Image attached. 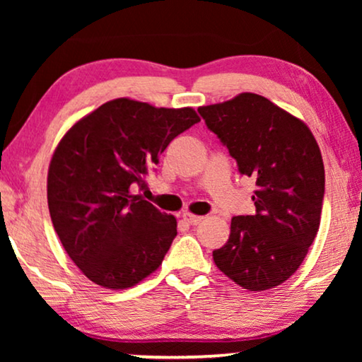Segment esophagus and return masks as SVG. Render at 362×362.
Returning a JSON list of instances; mask_svg holds the SVG:
<instances>
[{
    "instance_id": "34e87169",
    "label": "esophagus",
    "mask_w": 362,
    "mask_h": 362,
    "mask_svg": "<svg viewBox=\"0 0 362 362\" xmlns=\"http://www.w3.org/2000/svg\"><path fill=\"white\" fill-rule=\"evenodd\" d=\"M182 219H185L187 224H191V226H197V224H201L202 222V219H204V217L202 216H194V214H189V212H185V214H182Z\"/></svg>"
}]
</instances>
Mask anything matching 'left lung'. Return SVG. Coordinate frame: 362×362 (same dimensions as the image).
Returning <instances> with one entry per match:
<instances>
[{
    "label": "left lung",
    "mask_w": 362,
    "mask_h": 362,
    "mask_svg": "<svg viewBox=\"0 0 362 362\" xmlns=\"http://www.w3.org/2000/svg\"><path fill=\"white\" fill-rule=\"evenodd\" d=\"M239 173L255 180L254 216H235L226 245L212 252L222 274L250 291L284 284L320 229L325 166L313 133L269 98L240 93L197 108Z\"/></svg>",
    "instance_id": "left-lung-1"
}]
</instances>
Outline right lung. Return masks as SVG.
Wrapping results in <instances>:
<instances>
[{"label":"right lung","mask_w":362,"mask_h":362,"mask_svg":"<svg viewBox=\"0 0 362 362\" xmlns=\"http://www.w3.org/2000/svg\"><path fill=\"white\" fill-rule=\"evenodd\" d=\"M197 122L189 107L117 98L64 135L49 166V214L69 257L93 284L130 288L161 265L176 219L133 189L145 187L166 146Z\"/></svg>","instance_id":"add662e5"}]
</instances>
